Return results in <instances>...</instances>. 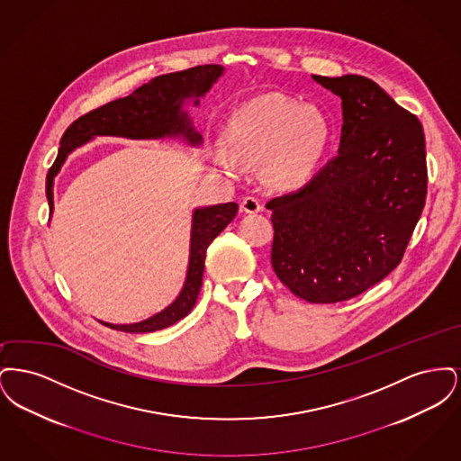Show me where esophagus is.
I'll return each mask as SVG.
<instances>
[{"label": "esophagus", "instance_id": "esophagus-1", "mask_svg": "<svg viewBox=\"0 0 461 461\" xmlns=\"http://www.w3.org/2000/svg\"><path fill=\"white\" fill-rule=\"evenodd\" d=\"M241 209H243L245 212L254 214V212L263 211V203H261V200H259V198L249 195V197H245L241 200Z\"/></svg>", "mask_w": 461, "mask_h": 461}]
</instances>
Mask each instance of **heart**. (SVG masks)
<instances>
[{
  "instance_id": "obj_1",
  "label": "heart",
  "mask_w": 461,
  "mask_h": 461,
  "mask_svg": "<svg viewBox=\"0 0 461 461\" xmlns=\"http://www.w3.org/2000/svg\"><path fill=\"white\" fill-rule=\"evenodd\" d=\"M233 152L220 149L216 162L239 175L241 160H267V176L278 186L303 183L323 154L327 126L314 109L295 100L269 95L256 100L235 119L230 130Z\"/></svg>"
}]
</instances>
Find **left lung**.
Returning <instances> with one entry per match:
<instances>
[{
    "instance_id": "left-lung-1",
    "label": "left lung",
    "mask_w": 461,
    "mask_h": 461,
    "mask_svg": "<svg viewBox=\"0 0 461 461\" xmlns=\"http://www.w3.org/2000/svg\"><path fill=\"white\" fill-rule=\"evenodd\" d=\"M342 98L339 155L295 192L271 198V266L312 304L349 301L394 271L427 197L417 115L363 76H312Z\"/></svg>"
}]
</instances>
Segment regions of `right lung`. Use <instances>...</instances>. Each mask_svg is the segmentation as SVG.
Listing matches in <instances>:
<instances>
[{"label": "right lung", "mask_w": 461, "mask_h": 461, "mask_svg": "<svg viewBox=\"0 0 461 461\" xmlns=\"http://www.w3.org/2000/svg\"><path fill=\"white\" fill-rule=\"evenodd\" d=\"M222 67L207 64L164 74L152 79L149 85L134 89L130 96L113 100L77 117L64 132L59 155L46 176V198L50 203V212L53 211V176L59 173L67 154L81 143L88 141L91 136L112 134L128 138H162L185 134L190 143H200V136L190 128L188 117L179 112V107L183 98L203 95L220 77ZM237 209L239 205L230 202L197 209L194 212L188 275L179 297L171 306L140 323L104 325L130 333H149L155 330L167 329L185 318L197 303L207 247L233 221Z\"/></svg>", "instance_id": "obj_1"}]
</instances>
